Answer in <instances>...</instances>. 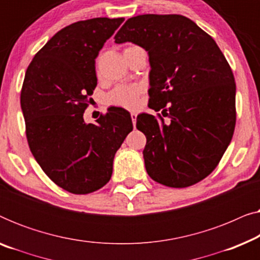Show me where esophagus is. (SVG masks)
I'll return each instance as SVG.
<instances>
[{
  "instance_id": "esophagus-1",
  "label": "esophagus",
  "mask_w": 260,
  "mask_h": 260,
  "mask_svg": "<svg viewBox=\"0 0 260 260\" xmlns=\"http://www.w3.org/2000/svg\"><path fill=\"white\" fill-rule=\"evenodd\" d=\"M130 116H131V120H133V123H134V125L135 124H136V119H137V115L135 112H131L130 113Z\"/></svg>"
}]
</instances>
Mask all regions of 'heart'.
<instances>
[{"label": "heart", "mask_w": 260, "mask_h": 260, "mask_svg": "<svg viewBox=\"0 0 260 260\" xmlns=\"http://www.w3.org/2000/svg\"><path fill=\"white\" fill-rule=\"evenodd\" d=\"M141 87L138 85H120L110 92L108 101L110 104L133 109L137 105Z\"/></svg>", "instance_id": "heart-1"}]
</instances>
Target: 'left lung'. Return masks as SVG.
I'll use <instances>...</instances> for the list:
<instances>
[{
  "label": "left lung",
  "mask_w": 260,
  "mask_h": 260,
  "mask_svg": "<svg viewBox=\"0 0 260 260\" xmlns=\"http://www.w3.org/2000/svg\"><path fill=\"white\" fill-rule=\"evenodd\" d=\"M148 52L149 108L163 117L137 116L147 137L148 175L173 188L193 186L221 159L236 126V83L212 37L182 15L131 17L115 35Z\"/></svg>",
  "instance_id": "left-lung-1"
}]
</instances>
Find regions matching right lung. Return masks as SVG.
Instances as JSON below:
<instances>
[{
    "instance_id": "obj_1",
    "label": "right lung",
    "mask_w": 260,
    "mask_h": 260,
    "mask_svg": "<svg viewBox=\"0 0 260 260\" xmlns=\"http://www.w3.org/2000/svg\"><path fill=\"white\" fill-rule=\"evenodd\" d=\"M123 21L95 17L62 28L26 71L21 109L28 144L46 175L70 193L105 186L116 152L134 129L130 113L116 106L97 124L84 120L97 86L95 58Z\"/></svg>"
}]
</instances>
